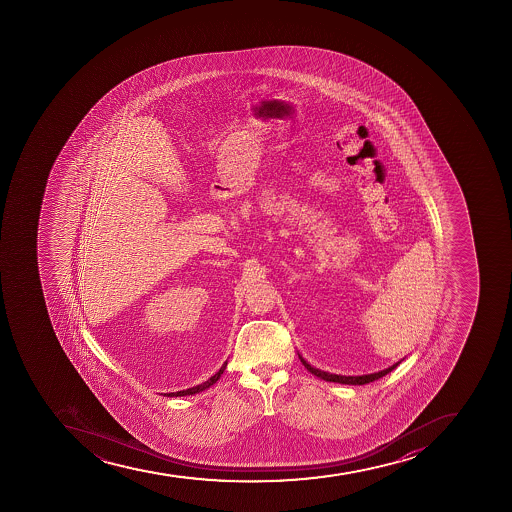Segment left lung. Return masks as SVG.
I'll return each mask as SVG.
<instances>
[{
  "label": "left lung",
  "mask_w": 512,
  "mask_h": 512,
  "mask_svg": "<svg viewBox=\"0 0 512 512\" xmlns=\"http://www.w3.org/2000/svg\"><path fill=\"white\" fill-rule=\"evenodd\" d=\"M301 358V362H303L304 367L308 368L313 375L319 376L322 380L326 381H334V383H342V385H367V383H371V381L380 380L383 376L388 375L394 368L398 367V363H394L393 367L386 368V370L378 371V373H371V375H363V376H340V375H331V373H326V371L317 370V368L311 367L309 363L304 362L303 357L299 355Z\"/></svg>",
  "instance_id": "1"
}]
</instances>
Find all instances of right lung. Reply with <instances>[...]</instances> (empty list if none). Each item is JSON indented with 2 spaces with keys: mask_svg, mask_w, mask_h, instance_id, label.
I'll return each instance as SVG.
<instances>
[{
  "mask_svg": "<svg viewBox=\"0 0 512 512\" xmlns=\"http://www.w3.org/2000/svg\"><path fill=\"white\" fill-rule=\"evenodd\" d=\"M227 362L222 365L221 370L216 373V375L211 376L208 381H204V383H201V385L193 386V388L190 389H183V391H177V393H168V396H186V394H195L199 393V391H203V389L209 388V386H213L216 381L219 380V376L224 373V370H226Z\"/></svg>",
  "mask_w": 512,
  "mask_h": 512,
  "instance_id": "add662e5",
  "label": "right lung"
}]
</instances>
